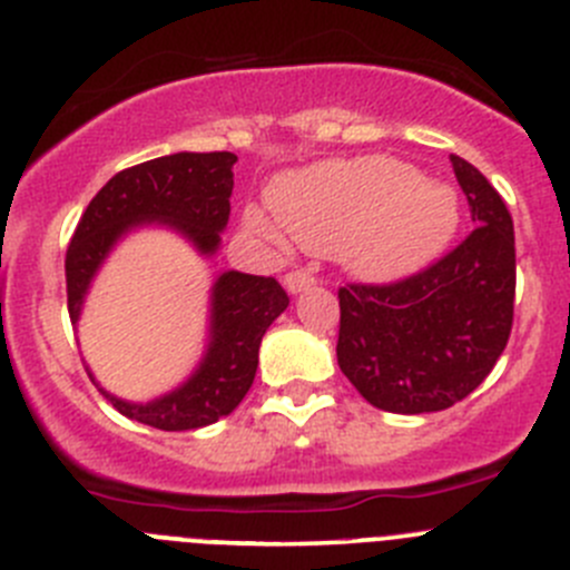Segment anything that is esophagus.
<instances>
[{
    "mask_svg": "<svg viewBox=\"0 0 570 570\" xmlns=\"http://www.w3.org/2000/svg\"><path fill=\"white\" fill-rule=\"evenodd\" d=\"M284 284L292 295H297V292H303V289H308V286L317 284V278H314L308 269H289V273L284 275Z\"/></svg>",
    "mask_w": 570,
    "mask_h": 570,
    "instance_id": "34e87169",
    "label": "esophagus"
}]
</instances>
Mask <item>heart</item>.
<instances>
[{
	"label": "heart",
	"instance_id": "1",
	"mask_svg": "<svg viewBox=\"0 0 570 570\" xmlns=\"http://www.w3.org/2000/svg\"><path fill=\"white\" fill-rule=\"evenodd\" d=\"M269 203L292 239L314 253H336L367 281H395L423 269L449 247L460 225L449 186L420 180L412 167L384 156L328 161L289 175ZM247 225L269 230L253 208Z\"/></svg>",
	"mask_w": 570,
	"mask_h": 570
}]
</instances>
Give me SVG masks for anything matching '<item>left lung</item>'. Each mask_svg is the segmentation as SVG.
Returning a JSON list of instances; mask_svg holds the SVG:
<instances>
[{"instance_id":"1","label":"left lung","mask_w":570,"mask_h":570,"mask_svg":"<svg viewBox=\"0 0 570 570\" xmlns=\"http://www.w3.org/2000/svg\"><path fill=\"white\" fill-rule=\"evenodd\" d=\"M476 228L429 267L390 284L340 286L336 362L384 412H440L490 375L515 317V230L507 203L451 156Z\"/></svg>"}]
</instances>
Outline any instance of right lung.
<instances>
[{
  "mask_svg": "<svg viewBox=\"0 0 570 570\" xmlns=\"http://www.w3.org/2000/svg\"><path fill=\"white\" fill-rule=\"evenodd\" d=\"M234 153H175L116 173L97 191L77 223L66 250V297L69 317L77 323L88 281L97 273L110 245L132 225H175L203 253H214L219 230L228 225L234 191ZM289 295L267 275L225 273L214 284L212 345L200 370L180 390L145 403H125L102 395L125 417L161 429L186 432L217 423L234 412L250 390L258 367V345Z\"/></svg>",
  "mask_w": 570,
  "mask_h": 570,
  "instance_id": "add662e5",
  "label": "right lung"
}]
</instances>
